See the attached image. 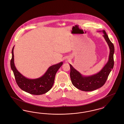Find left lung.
I'll use <instances>...</instances> for the list:
<instances>
[{"label": "left lung", "mask_w": 124, "mask_h": 124, "mask_svg": "<svg viewBox=\"0 0 124 124\" xmlns=\"http://www.w3.org/2000/svg\"><path fill=\"white\" fill-rule=\"evenodd\" d=\"M99 31H102L104 33L103 36L110 49L108 60L103 68L95 74L85 76L70 64L71 69L70 75L71 83L75 87L82 91H92L101 87L106 82L108 77L113 67L114 45L109 39L105 30Z\"/></svg>", "instance_id": "obj_1"}]
</instances>
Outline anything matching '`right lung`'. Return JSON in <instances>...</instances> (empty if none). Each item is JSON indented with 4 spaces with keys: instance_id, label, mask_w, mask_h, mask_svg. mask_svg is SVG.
<instances>
[{
    "instance_id": "1",
    "label": "right lung",
    "mask_w": 124,
    "mask_h": 124,
    "mask_svg": "<svg viewBox=\"0 0 124 124\" xmlns=\"http://www.w3.org/2000/svg\"><path fill=\"white\" fill-rule=\"evenodd\" d=\"M14 47V46L12 49L11 67L18 86L23 91L31 94L39 95L46 93L52 88L55 75L59 68L63 65V62L49 67L41 77L35 79H29L21 74L15 66L13 54Z\"/></svg>"
}]
</instances>
